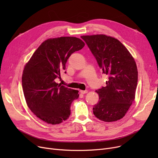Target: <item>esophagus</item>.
I'll return each mask as SVG.
<instances>
[{"instance_id": "1", "label": "esophagus", "mask_w": 158, "mask_h": 158, "mask_svg": "<svg viewBox=\"0 0 158 158\" xmlns=\"http://www.w3.org/2000/svg\"><path fill=\"white\" fill-rule=\"evenodd\" d=\"M80 92H81L82 94H85L88 93V91H87V90H81Z\"/></svg>"}]
</instances>
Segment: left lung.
<instances>
[{"instance_id":"left-lung-1","label":"left lung","mask_w":158,"mask_h":158,"mask_svg":"<svg viewBox=\"0 0 158 158\" xmlns=\"http://www.w3.org/2000/svg\"><path fill=\"white\" fill-rule=\"evenodd\" d=\"M95 57L102 73L108 76L106 86L96 92L99 101L94 114L99 120L110 122L122 118L135 98L138 83L136 62L120 41L104 35L82 36Z\"/></svg>"}]
</instances>
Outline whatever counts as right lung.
Wrapping results in <instances>:
<instances>
[{
  "mask_svg": "<svg viewBox=\"0 0 158 158\" xmlns=\"http://www.w3.org/2000/svg\"><path fill=\"white\" fill-rule=\"evenodd\" d=\"M85 45L76 37L48 39L25 66L22 78L24 97L29 108L41 120L55 125L69 117L71 104L79 98V91L57 84L55 80L65 70L71 54Z\"/></svg>",
  "mask_w": 158,
  "mask_h": 158,
  "instance_id": "right-lung-1",
  "label": "right lung"
}]
</instances>
